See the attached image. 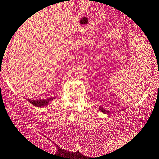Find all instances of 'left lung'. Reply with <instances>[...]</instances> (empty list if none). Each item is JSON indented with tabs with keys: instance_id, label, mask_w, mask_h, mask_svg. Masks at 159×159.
Returning <instances> with one entry per match:
<instances>
[{
	"instance_id": "8db88e82",
	"label": "left lung",
	"mask_w": 159,
	"mask_h": 159,
	"mask_svg": "<svg viewBox=\"0 0 159 159\" xmlns=\"http://www.w3.org/2000/svg\"><path fill=\"white\" fill-rule=\"evenodd\" d=\"M98 109H99V110L101 111V112H104V113H110V112H109V111L106 110V109H103V108H98Z\"/></svg>"
}]
</instances>
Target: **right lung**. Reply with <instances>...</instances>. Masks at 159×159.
<instances>
[{
  "label": "right lung",
  "mask_w": 159,
  "mask_h": 159,
  "mask_svg": "<svg viewBox=\"0 0 159 159\" xmlns=\"http://www.w3.org/2000/svg\"><path fill=\"white\" fill-rule=\"evenodd\" d=\"M57 97H53V98H47V99H40V100H34V99H29L28 98V101L30 103H32L33 106H37V107H44V106H47V105L50 103V102H51L52 100H53L54 98H56Z\"/></svg>",
  "instance_id": "right-lung-1"
}]
</instances>
